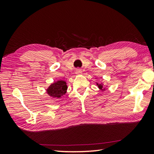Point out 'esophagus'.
I'll list each match as a JSON object with an SVG mask.
<instances>
[{"label": "esophagus", "mask_w": 154, "mask_h": 154, "mask_svg": "<svg viewBox=\"0 0 154 154\" xmlns=\"http://www.w3.org/2000/svg\"><path fill=\"white\" fill-rule=\"evenodd\" d=\"M75 74L77 75H80L82 74V71L78 69H77L76 71H75Z\"/></svg>", "instance_id": "1"}]
</instances>
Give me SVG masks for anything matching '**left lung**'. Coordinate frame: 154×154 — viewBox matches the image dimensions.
Segmentation results:
<instances>
[{
    "instance_id": "8db88e82",
    "label": "left lung",
    "mask_w": 154,
    "mask_h": 154,
    "mask_svg": "<svg viewBox=\"0 0 154 154\" xmlns=\"http://www.w3.org/2000/svg\"><path fill=\"white\" fill-rule=\"evenodd\" d=\"M96 85H97V87H99V89L100 90L102 91H104L106 90V87H104V86H106V85H104L103 84V83H99V82H96Z\"/></svg>"
}]
</instances>
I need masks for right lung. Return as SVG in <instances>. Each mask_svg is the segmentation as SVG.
I'll use <instances>...</instances> for the list:
<instances>
[{
    "instance_id": "1",
    "label": "right lung",
    "mask_w": 154,
    "mask_h": 154,
    "mask_svg": "<svg viewBox=\"0 0 154 154\" xmlns=\"http://www.w3.org/2000/svg\"><path fill=\"white\" fill-rule=\"evenodd\" d=\"M67 85L65 81L58 80L51 83L46 89L47 94L52 98H60L67 93Z\"/></svg>"
}]
</instances>
